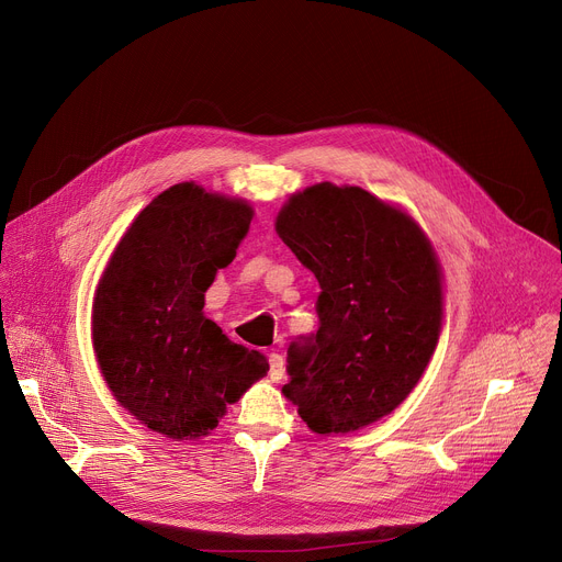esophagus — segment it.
<instances>
[{
    "instance_id": "esophagus-1",
    "label": "esophagus",
    "mask_w": 562,
    "mask_h": 562,
    "mask_svg": "<svg viewBox=\"0 0 562 562\" xmlns=\"http://www.w3.org/2000/svg\"><path fill=\"white\" fill-rule=\"evenodd\" d=\"M269 364H271V369H269L271 380H273V382L282 380V375H284V360H282V356H278V352H271V356H269Z\"/></svg>"
}]
</instances>
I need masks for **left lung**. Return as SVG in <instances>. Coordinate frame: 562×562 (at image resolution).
Wrapping results in <instances>:
<instances>
[{"mask_svg":"<svg viewBox=\"0 0 562 562\" xmlns=\"http://www.w3.org/2000/svg\"><path fill=\"white\" fill-rule=\"evenodd\" d=\"M276 232L316 276L318 330L289 346L282 394L316 435L360 430L419 385L445 321V273L405 210L360 187L289 195Z\"/></svg>","mask_w":562,"mask_h":562,"instance_id":"8db88e82","label":"left lung"}]
</instances>
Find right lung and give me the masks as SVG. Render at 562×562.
I'll use <instances>...</instances> for the list:
<instances>
[{
    "instance_id": "right-lung-1",
    "label": "right lung",
    "mask_w": 562,
    "mask_h": 562,
    "mask_svg": "<svg viewBox=\"0 0 562 562\" xmlns=\"http://www.w3.org/2000/svg\"><path fill=\"white\" fill-rule=\"evenodd\" d=\"M248 200L182 182L132 221L98 282L91 339L113 398L170 439H200L269 371L206 318L204 293L236 257Z\"/></svg>"
}]
</instances>
